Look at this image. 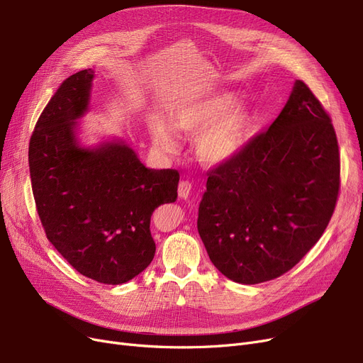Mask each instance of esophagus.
Returning a JSON list of instances; mask_svg holds the SVG:
<instances>
[{"mask_svg": "<svg viewBox=\"0 0 363 363\" xmlns=\"http://www.w3.org/2000/svg\"><path fill=\"white\" fill-rule=\"evenodd\" d=\"M191 190H193L191 182L181 181L179 185H178V196L181 199H188V197H190V194H191Z\"/></svg>", "mask_w": 363, "mask_h": 363, "instance_id": "34e87169", "label": "esophagus"}]
</instances>
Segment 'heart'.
<instances>
[{
    "label": "heart",
    "mask_w": 363,
    "mask_h": 363,
    "mask_svg": "<svg viewBox=\"0 0 363 363\" xmlns=\"http://www.w3.org/2000/svg\"><path fill=\"white\" fill-rule=\"evenodd\" d=\"M233 94L218 91L178 101L169 109L167 123L154 116L150 133L154 147L164 154L179 150L177 135H194V151L204 164L216 166L238 154L250 129L246 108L234 104Z\"/></svg>",
    "instance_id": "1"
}]
</instances>
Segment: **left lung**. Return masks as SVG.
I'll use <instances>...</instances> for the list:
<instances>
[{
    "label": "left lung",
    "instance_id": "left-lung-1",
    "mask_svg": "<svg viewBox=\"0 0 363 363\" xmlns=\"http://www.w3.org/2000/svg\"><path fill=\"white\" fill-rule=\"evenodd\" d=\"M340 151L333 121L296 80L279 117L208 172L197 230L216 269L255 285L289 272L335 211Z\"/></svg>",
    "mask_w": 363,
    "mask_h": 363
}]
</instances>
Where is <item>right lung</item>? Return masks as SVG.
<instances>
[{
  "instance_id": "obj_1",
  "label": "right lung",
  "mask_w": 363,
  "mask_h": 363,
  "mask_svg": "<svg viewBox=\"0 0 363 363\" xmlns=\"http://www.w3.org/2000/svg\"><path fill=\"white\" fill-rule=\"evenodd\" d=\"M93 71L59 86L29 140V173L47 239L74 269L104 285L129 281L151 264L155 208L178 197L175 169H148L124 143L82 148L75 120L89 106Z\"/></svg>"
}]
</instances>
